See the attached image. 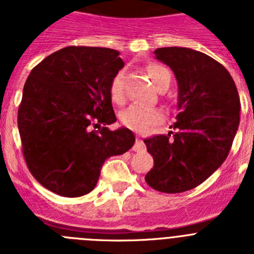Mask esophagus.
<instances>
[{"mask_svg": "<svg viewBox=\"0 0 254 254\" xmlns=\"http://www.w3.org/2000/svg\"><path fill=\"white\" fill-rule=\"evenodd\" d=\"M146 150V146H145V143H143V141L141 140L140 137H137V140H136V143L133 145V151L136 152H142Z\"/></svg>", "mask_w": 254, "mask_h": 254, "instance_id": "1", "label": "esophagus"}]
</instances>
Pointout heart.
<instances>
[{"mask_svg": "<svg viewBox=\"0 0 254 254\" xmlns=\"http://www.w3.org/2000/svg\"><path fill=\"white\" fill-rule=\"evenodd\" d=\"M147 73L156 87L163 85H169L170 72L169 69L158 64H151L147 66ZM125 80L126 73L123 69L118 71L112 78L111 82V96L114 103H123L125 100ZM120 118L123 125L128 128L137 132L149 131L152 126L158 125L163 120V112L156 107L143 105L138 103H133L126 109H123L120 114Z\"/></svg>", "mask_w": 254, "mask_h": 254, "instance_id": "obj_1", "label": "heart"}]
</instances>
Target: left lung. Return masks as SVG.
Returning <instances> with one entry per match:
<instances>
[{
	"label": "left lung",
	"instance_id": "obj_1",
	"mask_svg": "<svg viewBox=\"0 0 254 254\" xmlns=\"http://www.w3.org/2000/svg\"><path fill=\"white\" fill-rule=\"evenodd\" d=\"M155 58L172 68L178 84L176 132L145 138L154 168L147 185L181 193L205 182L228 158L239 127L241 102L228 69L202 52L165 47Z\"/></svg>",
	"mask_w": 254,
	"mask_h": 254
}]
</instances>
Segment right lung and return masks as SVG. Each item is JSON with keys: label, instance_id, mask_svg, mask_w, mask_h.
Returning a JSON list of instances; mask_svg holds the SVG:
<instances>
[{"label": "right lung", "instance_id": "obj_1", "mask_svg": "<svg viewBox=\"0 0 254 254\" xmlns=\"http://www.w3.org/2000/svg\"><path fill=\"white\" fill-rule=\"evenodd\" d=\"M118 56L66 47L37 64L24 85L17 113L24 158L40 185L60 196L91 192L104 161L133 146L131 129L104 127L117 121L109 89L125 66Z\"/></svg>", "mask_w": 254, "mask_h": 254}]
</instances>
